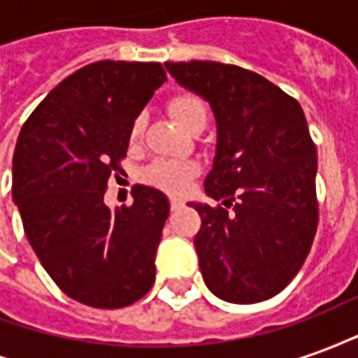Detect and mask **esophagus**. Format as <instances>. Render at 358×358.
Returning a JSON list of instances; mask_svg holds the SVG:
<instances>
[{"instance_id":"esophagus-1","label":"esophagus","mask_w":358,"mask_h":358,"mask_svg":"<svg viewBox=\"0 0 358 358\" xmlns=\"http://www.w3.org/2000/svg\"><path fill=\"white\" fill-rule=\"evenodd\" d=\"M182 205H184V203L180 201V199H171V209H172V210L180 209V207H182Z\"/></svg>"}]
</instances>
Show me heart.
<instances>
[{"mask_svg": "<svg viewBox=\"0 0 358 358\" xmlns=\"http://www.w3.org/2000/svg\"><path fill=\"white\" fill-rule=\"evenodd\" d=\"M169 110L171 115L180 124L184 126L186 130L195 128V124H199L203 120H207V105L203 103L201 97H197L194 94H178L172 97L169 101ZM145 115L140 113L138 117L134 118L130 124V143H138L143 136L145 130ZM197 172V164L192 161H174V159H157L149 164L148 169L143 171V180L151 184V186L161 187L164 192H182L186 189L189 180L194 178Z\"/></svg>", "mask_w": 358, "mask_h": 358, "instance_id": "b5f03b06", "label": "heart"}]
</instances>
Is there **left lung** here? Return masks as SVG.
<instances>
[{"label":"left lung","instance_id":"obj_1","mask_svg":"<svg viewBox=\"0 0 358 358\" xmlns=\"http://www.w3.org/2000/svg\"><path fill=\"white\" fill-rule=\"evenodd\" d=\"M180 86L209 101L217 153L205 194L192 203L205 284L228 303L274 297L305 263L316 226V148L292 95L264 76L215 61L164 63Z\"/></svg>","mask_w":358,"mask_h":358}]
</instances>
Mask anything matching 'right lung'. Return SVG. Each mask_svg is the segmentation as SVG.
Wrapping results in <instances>:
<instances>
[{"label": "right lung", "mask_w": 358, "mask_h": 358, "mask_svg": "<svg viewBox=\"0 0 358 358\" xmlns=\"http://www.w3.org/2000/svg\"><path fill=\"white\" fill-rule=\"evenodd\" d=\"M166 82L161 63L97 61L45 95L13 155V199L51 280L78 303L122 308L155 282L169 199L134 186L130 207L110 210L107 182L122 172L132 120Z\"/></svg>", "instance_id": "1"}]
</instances>
